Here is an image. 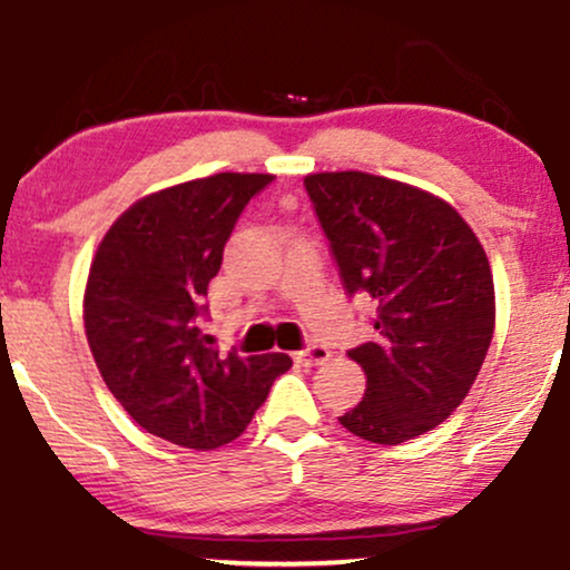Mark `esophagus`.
Masks as SVG:
<instances>
[{"mask_svg": "<svg viewBox=\"0 0 570 570\" xmlns=\"http://www.w3.org/2000/svg\"><path fill=\"white\" fill-rule=\"evenodd\" d=\"M332 351L326 348V345H307V348L294 353V358H297L299 364H305V367H318V364L330 362Z\"/></svg>", "mask_w": 570, "mask_h": 570, "instance_id": "34e87169", "label": "esophagus"}]
</instances>
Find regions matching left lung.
<instances>
[{"label": "left lung", "mask_w": 570, "mask_h": 570, "mask_svg": "<svg viewBox=\"0 0 570 570\" xmlns=\"http://www.w3.org/2000/svg\"><path fill=\"white\" fill-rule=\"evenodd\" d=\"M340 278L375 299L377 337L348 351L367 391L340 417L399 444L436 429L476 381L495 330L488 254L466 219L421 187L364 171L307 174Z\"/></svg>", "instance_id": "1"}]
</instances>
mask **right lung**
I'll return each mask as SVG.
<instances>
[{
    "instance_id": "add662e5",
    "label": "right lung",
    "mask_w": 570,
    "mask_h": 570,
    "mask_svg": "<svg viewBox=\"0 0 570 570\" xmlns=\"http://www.w3.org/2000/svg\"><path fill=\"white\" fill-rule=\"evenodd\" d=\"M273 174H214L144 195L90 263L85 335L104 383L149 434L189 450L233 442L263 407L286 353L227 356L203 335L208 281L235 222Z\"/></svg>"
}]
</instances>
